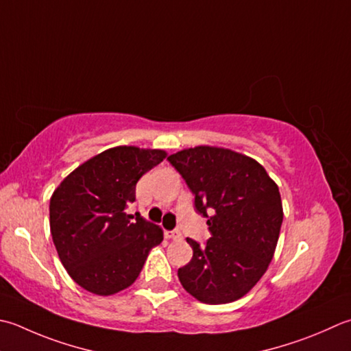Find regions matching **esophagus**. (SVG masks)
Wrapping results in <instances>:
<instances>
[{
  "instance_id": "esophagus-1",
  "label": "esophagus",
  "mask_w": 351,
  "mask_h": 351,
  "mask_svg": "<svg viewBox=\"0 0 351 351\" xmlns=\"http://www.w3.org/2000/svg\"><path fill=\"white\" fill-rule=\"evenodd\" d=\"M164 234H166V237L170 239V240H181V239H182L181 232L176 231V230H173V231H166V232H164Z\"/></svg>"
}]
</instances>
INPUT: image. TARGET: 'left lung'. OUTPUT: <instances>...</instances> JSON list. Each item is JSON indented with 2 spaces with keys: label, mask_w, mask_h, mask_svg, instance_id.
<instances>
[{
  "label": "left lung",
  "mask_w": 351,
  "mask_h": 351,
  "mask_svg": "<svg viewBox=\"0 0 351 351\" xmlns=\"http://www.w3.org/2000/svg\"><path fill=\"white\" fill-rule=\"evenodd\" d=\"M167 160L193 191L211 232L204 246L187 239L193 258L178 269L182 287L205 304L242 298L263 277L277 248L283 222L278 185L262 164L231 149L196 146Z\"/></svg>",
  "instance_id": "1"
}]
</instances>
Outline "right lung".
<instances>
[{
	"label": "right lung",
	"mask_w": 351,
	"mask_h": 351,
	"mask_svg": "<svg viewBox=\"0 0 351 351\" xmlns=\"http://www.w3.org/2000/svg\"><path fill=\"white\" fill-rule=\"evenodd\" d=\"M167 156L161 149L117 146L74 169L50 199V231L62 265L85 291L108 297L138 278L162 230L128 215L140 178Z\"/></svg>",
	"instance_id": "obj_1"
}]
</instances>
